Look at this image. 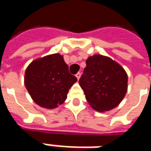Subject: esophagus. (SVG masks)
I'll list each match as a JSON object with an SVG mask.
<instances>
[{
    "instance_id": "esophagus-1",
    "label": "esophagus",
    "mask_w": 151,
    "mask_h": 151,
    "mask_svg": "<svg viewBox=\"0 0 151 151\" xmlns=\"http://www.w3.org/2000/svg\"><path fill=\"white\" fill-rule=\"evenodd\" d=\"M76 77H77V78H78V80H79V78H80V77H81V73H79V72H78V73H76Z\"/></svg>"
}]
</instances>
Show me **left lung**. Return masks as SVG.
Instances as JSON below:
<instances>
[{
    "label": "left lung",
    "mask_w": 151,
    "mask_h": 151,
    "mask_svg": "<svg viewBox=\"0 0 151 151\" xmlns=\"http://www.w3.org/2000/svg\"><path fill=\"white\" fill-rule=\"evenodd\" d=\"M128 76L116 62L101 55L88 58L86 67L79 80L85 98L97 111L116 107L127 92Z\"/></svg>",
    "instance_id": "obj_1"
}]
</instances>
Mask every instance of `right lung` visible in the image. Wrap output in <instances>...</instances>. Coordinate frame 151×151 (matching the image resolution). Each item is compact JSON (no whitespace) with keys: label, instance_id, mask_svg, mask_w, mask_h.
I'll use <instances>...</instances> for the list:
<instances>
[{"label":"right lung","instance_id":"right-lung-1","mask_svg":"<svg viewBox=\"0 0 151 151\" xmlns=\"http://www.w3.org/2000/svg\"><path fill=\"white\" fill-rule=\"evenodd\" d=\"M77 81L59 54L34 60L25 73V86L30 96L37 105L47 109L63 103L69 89Z\"/></svg>","mask_w":151,"mask_h":151}]
</instances>
